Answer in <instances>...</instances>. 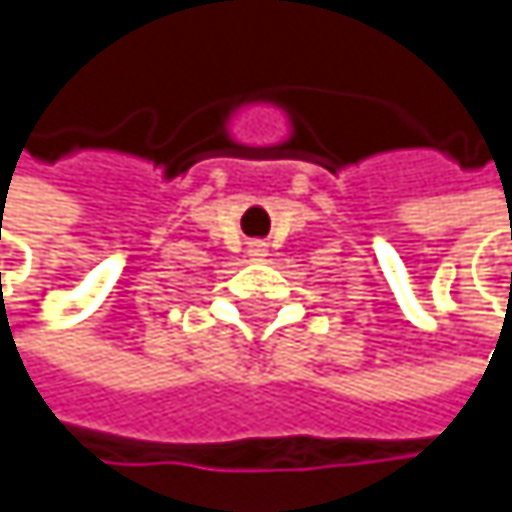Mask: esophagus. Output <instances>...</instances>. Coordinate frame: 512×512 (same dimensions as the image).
Here are the masks:
<instances>
[{
    "label": "esophagus",
    "instance_id": "esophagus-1",
    "mask_svg": "<svg viewBox=\"0 0 512 512\" xmlns=\"http://www.w3.org/2000/svg\"><path fill=\"white\" fill-rule=\"evenodd\" d=\"M249 252H252V255H255V257H260V255H263V252H266V249H263V246H260V243H255V246H252V249H249Z\"/></svg>",
    "mask_w": 512,
    "mask_h": 512
}]
</instances>
